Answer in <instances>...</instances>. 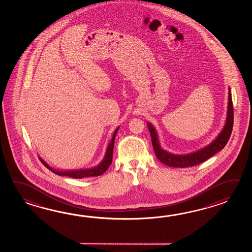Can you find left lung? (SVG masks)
Returning a JSON list of instances; mask_svg holds the SVG:
<instances>
[{
  "label": "left lung",
  "instance_id": "1",
  "mask_svg": "<svg viewBox=\"0 0 252 252\" xmlns=\"http://www.w3.org/2000/svg\"><path fill=\"white\" fill-rule=\"evenodd\" d=\"M232 127H233V106H232L230 92H229L228 115H227L226 124H225L224 128L222 129L221 133L220 134L217 139H215L214 142L208 146L207 148H205L204 150H199L193 154L176 156L169 154L165 150H162L160 146L158 144V139H157L155 129L150 124H148L153 149H154L158 159L166 166H172V167H189V166L198 165L200 163L207 160L211 157L215 155L217 152H219L220 150H221L224 148L225 145L227 144L228 140L230 139V134L232 131Z\"/></svg>",
  "mask_w": 252,
  "mask_h": 252
}]
</instances>
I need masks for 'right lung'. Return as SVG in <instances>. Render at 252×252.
I'll list each match as a JSON object with an SVG mask.
<instances>
[{
	"mask_svg": "<svg viewBox=\"0 0 252 252\" xmlns=\"http://www.w3.org/2000/svg\"><path fill=\"white\" fill-rule=\"evenodd\" d=\"M117 131H118V128L113 133V139H112V141L110 142V144L108 146V149L106 150V154H105L104 158L102 159V162L98 166H94L93 168L81 169V170H73V171H59V170H55L52 167H50L46 162L42 161V163L44 164V166L48 167V169H49L50 171L53 172L54 174L59 175V176L69 177H72V178H84V177L101 176L104 172L107 170L108 167L110 166L112 161H113V146H114V139H115V136H116Z\"/></svg>",
	"mask_w": 252,
	"mask_h": 252,
	"instance_id": "obj_1",
	"label": "right lung"
}]
</instances>
